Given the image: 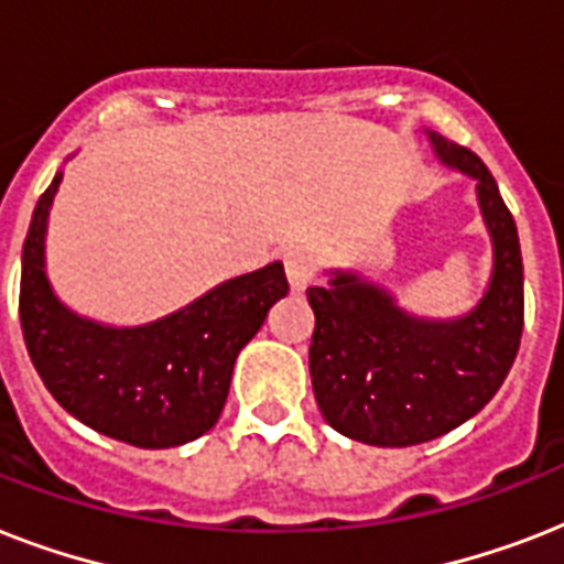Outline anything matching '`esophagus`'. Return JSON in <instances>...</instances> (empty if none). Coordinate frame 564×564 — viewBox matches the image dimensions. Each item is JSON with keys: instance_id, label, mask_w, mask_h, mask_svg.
I'll return each instance as SVG.
<instances>
[{"instance_id": "esophagus-1", "label": "esophagus", "mask_w": 564, "mask_h": 564, "mask_svg": "<svg viewBox=\"0 0 564 564\" xmlns=\"http://www.w3.org/2000/svg\"><path fill=\"white\" fill-rule=\"evenodd\" d=\"M283 269L290 278L292 290H307V283L313 281V257L304 248H290L283 251Z\"/></svg>"}]
</instances>
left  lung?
I'll return each mask as SVG.
<instances>
[{
	"label": "left lung",
	"instance_id": "left-lung-1",
	"mask_svg": "<svg viewBox=\"0 0 564 564\" xmlns=\"http://www.w3.org/2000/svg\"><path fill=\"white\" fill-rule=\"evenodd\" d=\"M427 137L438 161L477 181L495 251L477 307L459 318H419L354 272H330L327 286L307 290L316 313L310 377L318 410L343 436L377 447L421 445L477 415L507 380L524 330L516 219L471 149L436 131Z\"/></svg>",
	"mask_w": 564,
	"mask_h": 564
}]
</instances>
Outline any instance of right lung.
<instances>
[{
	"label": "right lung",
	"instance_id": "obj_1",
	"mask_svg": "<svg viewBox=\"0 0 564 564\" xmlns=\"http://www.w3.org/2000/svg\"><path fill=\"white\" fill-rule=\"evenodd\" d=\"M61 178L40 195L22 246L20 322L31 362L55 401L96 433L134 447L187 445L219 421L237 354L290 292L283 265L221 281L149 325L84 318L46 278V221Z\"/></svg>",
	"mask_w": 564,
	"mask_h": 564
}]
</instances>
